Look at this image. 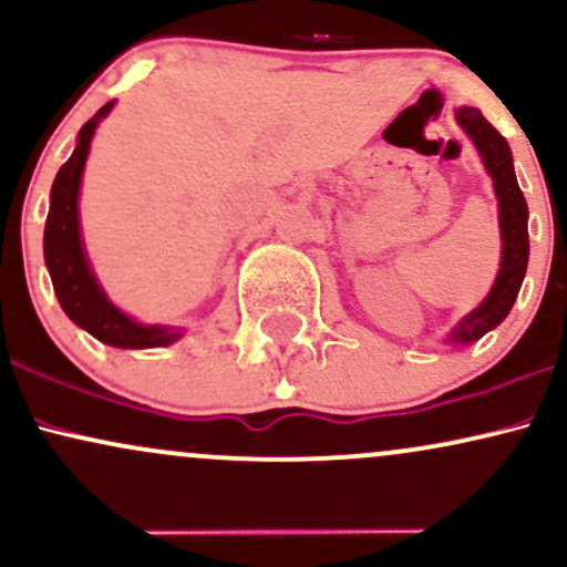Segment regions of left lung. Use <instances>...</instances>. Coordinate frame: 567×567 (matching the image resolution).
<instances>
[{"instance_id": "1", "label": "left lung", "mask_w": 567, "mask_h": 567, "mask_svg": "<svg viewBox=\"0 0 567 567\" xmlns=\"http://www.w3.org/2000/svg\"><path fill=\"white\" fill-rule=\"evenodd\" d=\"M458 125L470 133V138L477 143L480 154L487 173L493 175V188L498 197L501 213V239H504V256H501V271L496 285L487 292V298L470 317L461 320L458 328L453 330L451 341L470 343L483 338L487 330L496 328L509 315L512 303L517 301L519 285H523L525 269H528V202L519 192L517 178H514L512 152L509 143L498 133L491 122L480 114V109L464 106L455 114Z\"/></svg>"}]
</instances>
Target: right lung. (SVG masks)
<instances>
[{
	"label": "right lung",
	"mask_w": 567,
	"mask_h": 567,
	"mask_svg": "<svg viewBox=\"0 0 567 567\" xmlns=\"http://www.w3.org/2000/svg\"><path fill=\"white\" fill-rule=\"evenodd\" d=\"M112 106L114 103H106L80 130L74 154H71L69 162H63V167L55 175L53 192H50L48 224H44V261H48L55 296L69 315V320L87 330L90 336H95L97 341L120 349L165 347V343H173L181 336L178 330L159 328V324H138L130 320L127 315H122L103 296L101 285L95 282L87 258H84L76 199H80L82 171L90 152V141H93L97 122L112 112Z\"/></svg>",
	"instance_id": "right-lung-1"
}]
</instances>
